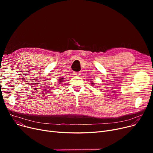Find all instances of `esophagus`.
Listing matches in <instances>:
<instances>
[{
	"mask_svg": "<svg viewBox=\"0 0 153 153\" xmlns=\"http://www.w3.org/2000/svg\"><path fill=\"white\" fill-rule=\"evenodd\" d=\"M74 75L76 76H80V75H81V73H80L79 72H74Z\"/></svg>",
	"mask_w": 153,
	"mask_h": 153,
	"instance_id": "obj_1",
	"label": "esophagus"
}]
</instances>
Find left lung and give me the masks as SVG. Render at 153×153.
<instances>
[{
  "label": "left lung",
  "instance_id": "8db88e82",
  "mask_svg": "<svg viewBox=\"0 0 153 153\" xmlns=\"http://www.w3.org/2000/svg\"><path fill=\"white\" fill-rule=\"evenodd\" d=\"M94 82H92V81H91V84H92V85H93V86H94Z\"/></svg>",
  "mask_w": 153,
  "mask_h": 153
}]
</instances>
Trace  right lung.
<instances>
[{
  "mask_svg": "<svg viewBox=\"0 0 153 153\" xmlns=\"http://www.w3.org/2000/svg\"><path fill=\"white\" fill-rule=\"evenodd\" d=\"M58 82H59L58 84H61L62 83V82L64 81V78H63L62 77H59V79L58 80ZM58 85H58L57 86H58Z\"/></svg>",
  "mask_w": 153,
  "mask_h": 153,
  "instance_id": "obj_1",
  "label": "right lung"
}]
</instances>
